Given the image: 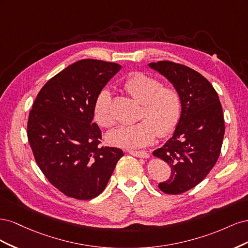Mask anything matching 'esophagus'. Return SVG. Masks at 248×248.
Returning <instances> with one entry per match:
<instances>
[{
  "mask_svg": "<svg viewBox=\"0 0 248 248\" xmlns=\"http://www.w3.org/2000/svg\"><path fill=\"white\" fill-rule=\"evenodd\" d=\"M129 154L136 157H140V158H149L150 155L147 151H128Z\"/></svg>",
  "mask_w": 248,
  "mask_h": 248,
  "instance_id": "esophagus-1",
  "label": "esophagus"
}]
</instances>
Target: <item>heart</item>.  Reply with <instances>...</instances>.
Segmentation results:
<instances>
[{
  "label": "heart",
  "instance_id": "b5f03b06",
  "mask_svg": "<svg viewBox=\"0 0 248 248\" xmlns=\"http://www.w3.org/2000/svg\"><path fill=\"white\" fill-rule=\"evenodd\" d=\"M123 90L131 98L141 103L140 121L133 125L120 126L108 134L110 145L124 149L145 147L155 140L175 130L182 110L181 97L176 89L162 87V82L144 72L133 73L123 82ZM96 122L103 128L115 124L111 114V95L102 90L94 104Z\"/></svg>",
  "mask_w": 248,
  "mask_h": 248
}]
</instances>
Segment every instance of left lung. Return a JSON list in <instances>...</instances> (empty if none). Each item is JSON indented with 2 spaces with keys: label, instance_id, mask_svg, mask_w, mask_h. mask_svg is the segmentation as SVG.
Wrapping results in <instances>:
<instances>
[{
  "label": "left lung",
  "instance_id": "obj_1",
  "mask_svg": "<svg viewBox=\"0 0 248 248\" xmlns=\"http://www.w3.org/2000/svg\"><path fill=\"white\" fill-rule=\"evenodd\" d=\"M149 67L166 77L181 97V116L172 137L153 152L171 170L159 189L180 194L201 183L218 159L224 136L222 108L213 86L196 70L170 61Z\"/></svg>",
  "mask_w": 248,
  "mask_h": 248
}]
</instances>
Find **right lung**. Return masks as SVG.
<instances>
[{"label":"right lung","instance_id":"add662e5","mask_svg":"<svg viewBox=\"0 0 248 248\" xmlns=\"http://www.w3.org/2000/svg\"><path fill=\"white\" fill-rule=\"evenodd\" d=\"M121 65L80 60L51 78L37 95L28 140L39 169L65 196L91 200L106 188L121 149L100 146L93 123L97 96Z\"/></svg>","mask_w":248,"mask_h":248}]
</instances>
